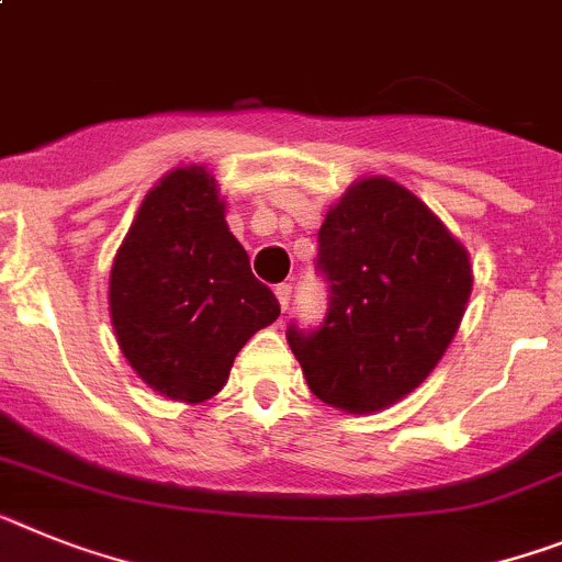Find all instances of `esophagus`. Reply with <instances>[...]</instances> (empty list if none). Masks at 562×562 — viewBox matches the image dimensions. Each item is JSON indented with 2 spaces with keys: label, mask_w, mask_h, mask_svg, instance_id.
Returning <instances> with one entry per match:
<instances>
[{
  "label": "esophagus",
  "mask_w": 562,
  "mask_h": 562,
  "mask_svg": "<svg viewBox=\"0 0 562 562\" xmlns=\"http://www.w3.org/2000/svg\"><path fill=\"white\" fill-rule=\"evenodd\" d=\"M276 299H278V304H281V310H286V306H290V301H292V286L290 284H278L276 286Z\"/></svg>",
  "instance_id": "34e87169"
}]
</instances>
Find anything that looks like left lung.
<instances>
[{
  "label": "left lung",
  "instance_id": "left-lung-1",
  "mask_svg": "<svg viewBox=\"0 0 562 562\" xmlns=\"http://www.w3.org/2000/svg\"><path fill=\"white\" fill-rule=\"evenodd\" d=\"M318 267L329 313L315 333L290 327L315 397L372 415L415 392L458 333L472 263L418 195L386 176H363L327 210Z\"/></svg>",
  "mask_w": 562,
  "mask_h": 562
}]
</instances>
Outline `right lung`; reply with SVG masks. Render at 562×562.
Instances as JSON below:
<instances>
[{
	"label": "right lung",
	"instance_id": "obj_1",
	"mask_svg": "<svg viewBox=\"0 0 562 562\" xmlns=\"http://www.w3.org/2000/svg\"><path fill=\"white\" fill-rule=\"evenodd\" d=\"M224 215L213 172L176 167L144 195L110 267L119 349L153 392L181 404L218 395L235 355L281 313Z\"/></svg>",
	"mask_w": 562,
	"mask_h": 562
}]
</instances>
